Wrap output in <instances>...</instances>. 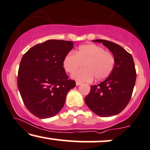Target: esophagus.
<instances>
[{
    "mask_svg": "<svg viewBox=\"0 0 150 150\" xmlns=\"http://www.w3.org/2000/svg\"><path fill=\"white\" fill-rule=\"evenodd\" d=\"M81 83H82V82L77 81V82H76V86H79V85H80V84H81Z\"/></svg>",
    "mask_w": 150,
    "mask_h": 150,
    "instance_id": "1",
    "label": "esophagus"
}]
</instances>
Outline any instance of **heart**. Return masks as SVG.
I'll return each mask as SVG.
<instances>
[{
	"instance_id": "b5f03b06",
	"label": "heart",
	"mask_w": 150,
	"mask_h": 150,
	"mask_svg": "<svg viewBox=\"0 0 150 150\" xmlns=\"http://www.w3.org/2000/svg\"><path fill=\"white\" fill-rule=\"evenodd\" d=\"M83 64L84 68L74 72L72 78L89 82L94 77L95 80L99 81L108 77L112 73L115 59L111 52L105 51L102 47L89 44L80 46L75 54H68L63 62L64 69L68 73H73Z\"/></svg>"
}]
</instances>
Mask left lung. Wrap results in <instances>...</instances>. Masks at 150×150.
<instances>
[{"label":"left lung","mask_w":150,"mask_h":150,"mask_svg":"<svg viewBox=\"0 0 150 150\" xmlns=\"http://www.w3.org/2000/svg\"><path fill=\"white\" fill-rule=\"evenodd\" d=\"M93 42H102L114 55L115 64L106 80L91 86L84 101L98 116H114L127 107L131 98L136 80L134 62L131 54L119 45L105 40H94Z\"/></svg>","instance_id":"obj_1"}]
</instances>
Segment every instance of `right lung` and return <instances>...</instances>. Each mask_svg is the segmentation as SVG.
<instances>
[{"label": "right lung", "mask_w": 150, "mask_h": 150, "mask_svg": "<svg viewBox=\"0 0 150 150\" xmlns=\"http://www.w3.org/2000/svg\"><path fill=\"white\" fill-rule=\"evenodd\" d=\"M73 48L70 41L49 40L23 56L17 86L23 103L35 117L55 116L64 107L68 91L75 86L63 66L65 57Z\"/></svg>", "instance_id": "add662e5"}]
</instances>
